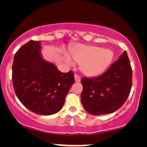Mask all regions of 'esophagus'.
<instances>
[{
  "label": "esophagus",
  "instance_id": "esophagus-1",
  "mask_svg": "<svg viewBox=\"0 0 147 147\" xmlns=\"http://www.w3.org/2000/svg\"><path fill=\"white\" fill-rule=\"evenodd\" d=\"M75 82H80V76L78 74H75Z\"/></svg>",
  "mask_w": 147,
  "mask_h": 147
}]
</instances>
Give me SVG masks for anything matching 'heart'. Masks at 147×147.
I'll return each instance as SVG.
<instances>
[{
	"label": "heart",
	"mask_w": 147,
	"mask_h": 147,
	"mask_svg": "<svg viewBox=\"0 0 147 147\" xmlns=\"http://www.w3.org/2000/svg\"><path fill=\"white\" fill-rule=\"evenodd\" d=\"M71 57L80 65L81 71L87 76H96L105 72L113 59V53L108 49L92 45H78L70 51ZM66 61L70 63L67 56Z\"/></svg>",
	"instance_id": "obj_1"
}]
</instances>
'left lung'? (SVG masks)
<instances>
[{
	"mask_svg": "<svg viewBox=\"0 0 147 147\" xmlns=\"http://www.w3.org/2000/svg\"><path fill=\"white\" fill-rule=\"evenodd\" d=\"M81 102L87 112L100 115L119 109L129 95L132 85V69L127 51L95 78H83Z\"/></svg>",
	"mask_w": 147,
	"mask_h": 147,
	"instance_id": "left-lung-1",
	"label": "left lung"
}]
</instances>
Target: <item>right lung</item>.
Returning a JSON list of instances; mask_svg holds the SVG:
<instances>
[{"label": "right lung", "mask_w": 147, "mask_h": 147, "mask_svg": "<svg viewBox=\"0 0 147 147\" xmlns=\"http://www.w3.org/2000/svg\"><path fill=\"white\" fill-rule=\"evenodd\" d=\"M40 41L30 40L14 55L12 80L20 102L35 113L51 115L62 109L75 82L72 70L63 73L40 53Z\"/></svg>", "instance_id": "1"}]
</instances>
